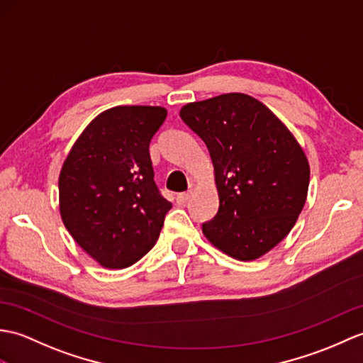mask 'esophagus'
<instances>
[{"mask_svg": "<svg viewBox=\"0 0 363 363\" xmlns=\"http://www.w3.org/2000/svg\"><path fill=\"white\" fill-rule=\"evenodd\" d=\"M189 199H190V193H179V195L176 196V202H178L179 206L187 204Z\"/></svg>", "mask_w": 363, "mask_h": 363, "instance_id": "34e87169", "label": "esophagus"}]
</instances>
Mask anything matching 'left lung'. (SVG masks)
Segmentation results:
<instances>
[{
    "label": "left lung",
    "mask_w": 363,
    "mask_h": 363,
    "mask_svg": "<svg viewBox=\"0 0 363 363\" xmlns=\"http://www.w3.org/2000/svg\"><path fill=\"white\" fill-rule=\"evenodd\" d=\"M212 157L220 208L202 233L235 259L274 249L305 207L309 162L297 139L259 100L229 92L181 108Z\"/></svg>",
    "instance_id": "obj_1"
}]
</instances>
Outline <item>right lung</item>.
Instances as JSON below:
<instances>
[{
	"instance_id": "obj_1",
	"label": "right lung",
	"mask_w": 363,
	"mask_h": 363,
	"mask_svg": "<svg viewBox=\"0 0 363 363\" xmlns=\"http://www.w3.org/2000/svg\"><path fill=\"white\" fill-rule=\"evenodd\" d=\"M162 106H114L89 122L58 178L63 224L100 266L123 269L155 246L172 202L159 193L150 142Z\"/></svg>"
}]
</instances>
